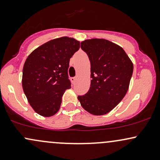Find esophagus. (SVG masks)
<instances>
[{
    "mask_svg": "<svg viewBox=\"0 0 160 160\" xmlns=\"http://www.w3.org/2000/svg\"><path fill=\"white\" fill-rule=\"evenodd\" d=\"M71 80L73 83H75V82H76V80H77V78H71Z\"/></svg>",
    "mask_w": 160,
    "mask_h": 160,
    "instance_id": "obj_1",
    "label": "esophagus"
}]
</instances>
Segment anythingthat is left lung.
I'll use <instances>...</instances> for the list:
<instances>
[{
	"label": "left lung",
	"mask_w": 160,
	"mask_h": 160,
	"mask_svg": "<svg viewBox=\"0 0 160 160\" xmlns=\"http://www.w3.org/2000/svg\"><path fill=\"white\" fill-rule=\"evenodd\" d=\"M80 47L90 61L91 83L88 92L78 98L82 108L91 114H106L127 92L132 62L122 47L105 39L85 40Z\"/></svg>",
	"instance_id": "8db88e82"
}]
</instances>
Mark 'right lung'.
Here are the masks:
<instances>
[{"instance_id":"obj_1","label":"right lung","mask_w":160,"mask_h":160,"mask_svg":"<svg viewBox=\"0 0 160 160\" xmlns=\"http://www.w3.org/2000/svg\"><path fill=\"white\" fill-rule=\"evenodd\" d=\"M80 49V41L62 37L43 43L28 56L22 71V89L38 114L49 117L59 110L62 97L71 88L70 58Z\"/></svg>"}]
</instances>
